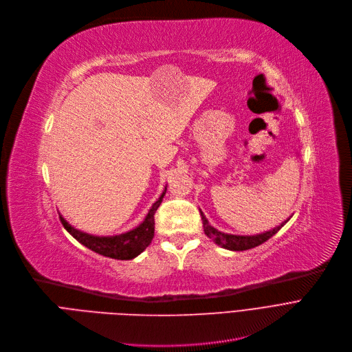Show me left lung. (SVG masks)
Masks as SVG:
<instances>
[{"label":"left lung","mask_w":352,"mask_h":352,"mask_svg":"<svg viewBox=\"0 0 352 352\" xmlns=\"http://www.w3.org/2000/svg\"><path fill=\"white\" fill-rule=\"evenodd\" d=\"M200 216H202V222H204V229H205L206 236L210 238L214 243L221 245L225 249H230V250H246V249H252L255 246H259L261 243H263L270 238H272L275 233H278V230L288 222L287 221L285 223H282L280 226H278V228H275V229H272L270 232L261 233V235H255V236H238V235H228V233L216 230L214 228H212L209 225L208 219L204 216L202 212H200Z\"/></svg>","instance_id":"left-lung-1"}]
</instances>
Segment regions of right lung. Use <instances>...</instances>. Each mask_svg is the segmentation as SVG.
<instances>
[{
    "instance_id": "1",
    "label": "right lung",
    "mask_w": 352,
    "mask_h": 352,
    "mask_svg": "<svg viewBox=\"0 0 352 352\" xmlns=\"http://www.w3.org/2000/svg\"><path fill=\"white\" fill-rule=\"evenodd\" d=\"M164 193H166V189L162 193V196L153 204L152 209L148 210L143 223H140L136 229L122 233V235L106 236V238L93 236V235H89V233L74 229L72 225H69L64 221L63 216H60V221L64 229L69 232L74 239H77L86 248L91 249L93 252L107 258L120 259V261L133 259L139 254H142L143 250L152 243V239L155 236V213L162 204Z\"/></svg>"
}]
</instances>
